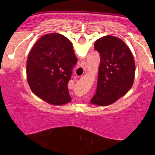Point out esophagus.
I'll list each match as a JSON object with an SVG mask.
<instances>
[{"mask_svg": "<svg viewBox=\"0 0 155 155\" xmlns=\"http://www.w3.org/2000/svg\"><path fill=\"white\" fill-rule=\"evenodd\" d=\"M81 66H83V67H84V66H86V63H85V61H82L81 63Z\"/></svg>", "mask_w": 155, "mask_h": 155, "instance_id": "esophagus-1", "label": "esophagus"}]
</instances>
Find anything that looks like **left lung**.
<instances>
[{"label":"left lung","instance_id":"1","mask_svg":"<svg viewBox=\"0 0 155 155\" xmlns=\"http://www.w3.org/2000/svg\"><path fill=\"white\" fill-rule=\"evenodd\" d=\"M101 56L92 104L109 106L125 95L134 81L136 65L129 47L120 38L105 35L94 44Z\"/></svg>","mask_w":155,"mask_h":155}]
</instances>
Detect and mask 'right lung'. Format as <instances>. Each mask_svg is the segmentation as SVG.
<instances>
[{"label": "right lung", "mask_w": 155, "mask_h": 155, "mask_svg": "<svg viewBox=\"0 0 155 155\" xmlns=\"http://www.w3.org/2000/svg\"><path fill=\"white\" fill-rule=\"evenodd\" d=\"M77 61L71 42L66 37L59 33L44 35L34 44L27 60L31 90L50 104L71 102L68 83Z\"/></svg>", "instance_id": "right-lung-1"}]
</instances>
